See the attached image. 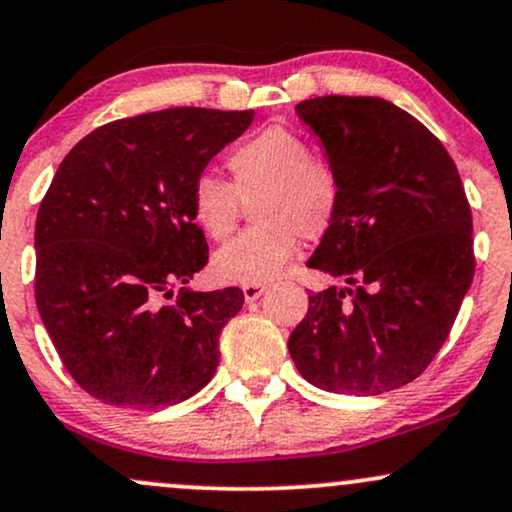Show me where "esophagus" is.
Listing matches in <instances>:
<instances>
[{
	"mask_svg": "<svg viewBox=\"0 0 512 512\" xmlns=\"http://www.w3.org/2000/svg\"><path fill=\"white\" fill-rule=\"evenodd\" d=\"M264 291H267V284H245L243 286V296L248 303H255Z\"/></svg>",
	"mask_w": 512,
	"mask_h": 512,
	"instance_id": "1",
	"label": "esophagus"
}]
</instances>
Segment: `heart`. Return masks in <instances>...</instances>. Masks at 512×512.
Returning <instances> with one entry per match:
<instances>
[{"label":"heart","instance_id":"1","mask_svg":"<svg viewBox=\"0 0 512 512\" xmlns=\"http://www.w3.org/2000/svg\"><path fill=\"white\" fill-rule=\"evenodd\" d=\"M231 182L199 175L190 190L192 219L209 238L223 240L243 216L257 226L216 250L211 272L226 284H264L293 260L301 238L320 240L342 204V180L327 158L315 156L301 134L269 125L226 154Z\"/></svg>","mask_w":512,"mask_h":512}]
</instances>
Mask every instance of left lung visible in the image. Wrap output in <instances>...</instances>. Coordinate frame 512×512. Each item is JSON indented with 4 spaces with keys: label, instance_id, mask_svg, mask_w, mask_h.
<instances>
[{
    "label": "left lung",
    "instance_id": "left-lung-1",
    "mask_svg": "<svg viewBox=\"0 0 512 512\" xmlns=\"http://www.w3.org/2000/svg\"><path fill=\"white\" fill-rule=\"evenodd\" d=\"M342 180L332 228L308 260L342 276L310 296L289 351L308 383L383 395L436 358L474 276L472 209L445 146L383 98L296 105Z\"/></svg>",
    "mask_w": 512,
    "mask_h": 512
}]
</instances>
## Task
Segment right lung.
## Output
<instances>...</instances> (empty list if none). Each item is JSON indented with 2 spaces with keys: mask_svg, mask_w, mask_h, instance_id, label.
I'll list each match as a JSON object with an SVG mask.
<instances>
[{
  "mask_svg": "<svg viewBox=\"0 0 512 512\" xmlns=\"http://www.w3.org/2000/svg\"><path fill=\"white\" fill-rule=\"evenodd\" d=\"M252 110L168 108L108 122L64 156L35 221V303L91 397L158 409L214 378L243 291L173 289L209 262L190 190Z\"/></svg>",
  "mask_w": 512,
  "mask_h": 512,
  "instance_id": "obj_1",
  "label": "right lung"
}]
</instances>
